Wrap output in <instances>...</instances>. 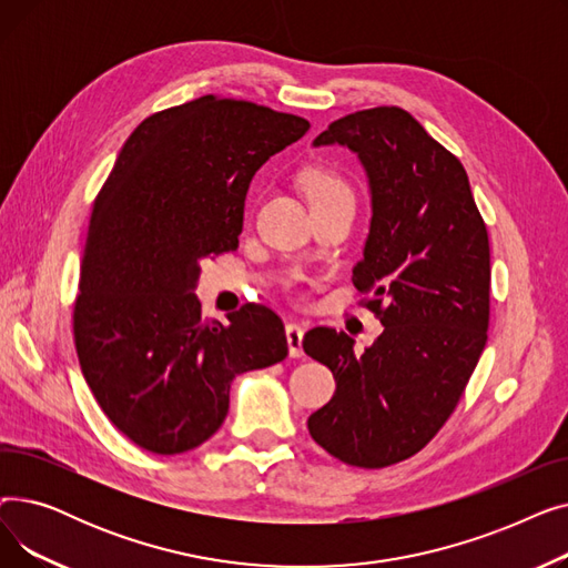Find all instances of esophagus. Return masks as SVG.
I'll use <instances>...</instances> for the list:
<instances>
[{
  "mask_svg": "<svg viewBox=\"0 0 568 568\" xmlns=\"http://www.w3.org/2000/svg\"><path fill=\"white\" fill-rule=\"evenodd\" d=\"M304 326L296 324V322H290L285 326V336H287V347H290V356H294V359H300V356H304Z\"/></svg>",
  "mask_w": 568,
  "mask_h": 568,
  "instance_id": "esophagus-1",
  "label": "esophagus"
}]
</instances>
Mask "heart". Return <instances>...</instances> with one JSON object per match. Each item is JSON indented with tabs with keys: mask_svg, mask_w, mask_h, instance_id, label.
Instances as JSON below:
<instances>
[{
	"mask_svg": "<svg viewBox=\"0 0 568 568\" xmlns=\"http://www.w3.org/2000/svg\"><path fill=\"white\" fill-rule=\"evenodd\" d=\"M304 189H306V193H308L313 204L322 202V200H332L336 195L349 193V186L343 182V179L336 172L322 170V168H315V170L306 172Z\"/></svg>",
	"mask_w": 568,
	"mask_h": 568,
	"instance_id": "obj_1",
	"label": "heart"
}]
</instances>
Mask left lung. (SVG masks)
I'll use <instances>...</instances> for the list:
<instances>
[{
	"label": "left lung",
	"instance_id": "1",
	"mask_svg": "<svg viewBox=\"0 0 568 568\" xmlns=\"http://www.w3.org/2000/svg\"><path fill=\"white\" fill-rule=\"evenodd\" d=\"M359 159L371 225L352 283L384 332L364 354L345 332L315 326L304 352L334 373V398L308 416L311 437L354 467L400 463L456 409L486 347L488 230L460 161L400 108L336 119L313 146Z\"/></svg>",
	"mask_w": 568,
	"mask_h": 568
}]
</instances>
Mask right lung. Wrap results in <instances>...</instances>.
<instances>
[{
  "label": "right lung",
  "mask_w": 568,
  "mask_h": 568,
  "mask_svg": "<svg viewBox=\"0 0 568 568\" xmlns=\"http://www.w3.org/2000/svg\"><path fill=\"white\" fill-rule=\"evenodd\" d=\"M311 124L216 94L146 116L119 152L84 242L73 334L108 419L174 456L212 437L236 375L287 356L260 304L202 320L200 262L234 251L253 174Z\"/></svg>",
  "instance_id": "1"
}]
</instances>
